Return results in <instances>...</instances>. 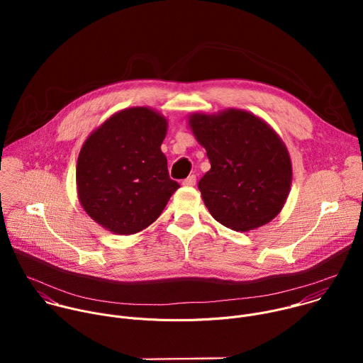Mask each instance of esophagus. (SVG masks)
Here are the masks:
<instances>
[{
	"instance_id": "34e87169",
	"label": "esophagus",
	"mask_w": 363,
	"mask_h": 363,
	"mask_svg": "<svg viewBox=\"0 0 363 363\" xmlns=\"http://www.w3.org/2000/svg\"><path fill=\"white\" fill-rule=\"evenodd\" d=\"M195 182H196V177L195 175H189L186 179L182 181V185L184 186H194Z\"/></svg>"
}]
</instances>
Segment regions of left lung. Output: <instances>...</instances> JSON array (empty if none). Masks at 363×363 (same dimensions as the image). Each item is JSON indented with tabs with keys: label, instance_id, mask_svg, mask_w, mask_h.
<instances>
[{
	"label": "left lung",
	"instance_id": "8db88e82",
	"mask_svg": "<svg viewBox=\"0 0 363 363\" xmlns=\"http://www.w3.org/2000/svg\"><path fill=\"white\" fill-rule=\"evenodd\" d=\"M188 126L211 164L198 188L213 218L241 233L276 218L293 177L289 150L276 130L262 118L234 108L192 113Z\"/></svg>",
	"mask_w": 363,
	"mask_h": 363
}]
</instances>
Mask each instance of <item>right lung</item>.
I'll list each match as a JSON object with an SVG mask.
<instances>
[{
    "mask_svg": "<svg viewBox=\"0 0 363 363\" xmlns=\"http://www.w3.org/2000/svg\"><path fill=\"white\" fill-rule=\"evenodd\" d=\"M168 121L146 106L116 112L84 140L76 185L86 214L105 230L136 234L161 216L179 184L161 145Z\"/></svg>",
    "mask_w": 363,
    "mask_h": 363,
    "instance_id": "right-lung-1",
    "label": "right lung"
}]
</instances>
